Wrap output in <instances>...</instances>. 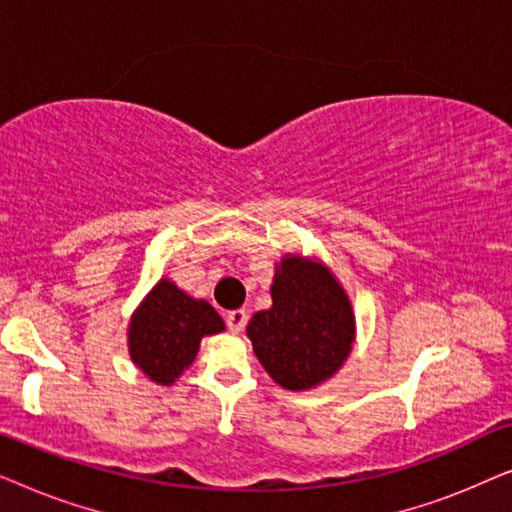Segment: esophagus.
I'll list each match as a JSON object with an SVG mask.
<instances>
[{
	"instance_id": "esophagus-1",
	"label": "esophagus",
	"mask_w": 512,
	"mask_h": 512,
	"mask_svg": "<svg viewBox=\"0 0 512 512\" xmlns=\"http://www.w3.org/2000/svg\"><path fill=\"white\" fill-rule=\"evenodd\" d=\"M247 319H249V314L244 312V310L228 312V314H226V324H228V328H230V333H240L242 328L247 326Z\"/></svg>"
}]
</instances>
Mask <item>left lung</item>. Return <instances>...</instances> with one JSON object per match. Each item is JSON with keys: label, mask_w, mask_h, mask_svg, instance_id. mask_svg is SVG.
I'll return each instance as SVG.
<instances>
[{"label": "left lung", "mask_w": 512, "mask_h": 512, "mask_svg": "<svg viewBox=\"0 0 512 512\" xmlns=\"http://www.w3.org/2000/svg\"><path fill=\"white\" fill-rule=\"evenodd\" d=\"M272 307L247 326L254 354L279 387L312 389L338 373L356 321L345 289L324 263L286 254L270 286Z\"/></svg>", "instance_id": "left-lung-1"}]
</instances>
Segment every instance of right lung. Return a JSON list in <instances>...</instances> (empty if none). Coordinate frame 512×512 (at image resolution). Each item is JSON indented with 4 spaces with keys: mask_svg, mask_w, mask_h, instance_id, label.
Listing matches in <instances>:
<instances>
[{
    "mask_svg": "<svg viewBox=\"0 0 512 512\" xmlns=\"http://www.w3.org/2000/svg\"><path fill=\"white\" fill-rule=\"evenodd\" d=\"M223 328L207 300H195L170 279H160L130 319V359L149 380L170 387L195 361L200 340Z\"/></svg>",
    "mask_w": 512,
    "mask_h": 512,
    "instance_id": "obj_1",
    "label": "right lung"
}]
</instances>
